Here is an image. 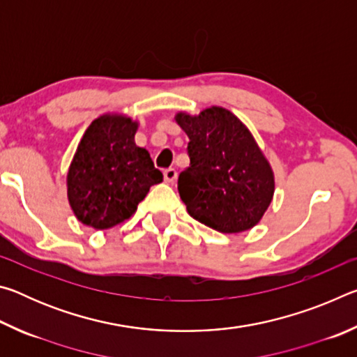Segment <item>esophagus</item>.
<instances>
[{
	"label": "esophagus",
	"instance_id": "obj_1",
	"mask_svg": "<svg viewBox=\"0 0 357 357\" xmlns=\"http://www.w3.org/2000/svg\"><path fill=\"white\" fill-rule=\"evenodd\" d=\"M164 178H165V183L173 184L178 178V172L174 170V168H168V170L164 172Z\"/></svg>",
	"mask_w": 357,
	"mask_h": 357
}]
</instances>
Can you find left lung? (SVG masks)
Segmentation results:
<instances>
[{
  "instance_id": "8db88e82",
  "label": "left lung",
  "mask_w": 357,
  "mask_h": 357,
  "mask_svg": "<svg viewBox=\"0 0 357 357\" xmlns=\"http://www.w3.org/2000/svg\"><path fill=\"white\" fill-rule=\"evenodd\" d=\"M174 119L190 140V165L178 179L187 213L225 234L255 227L273 202L275 179L247 126L217 105Z\"/></svg>"
}]
</instances>
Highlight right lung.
Masks as SVG:
<instances>
[{
	"instance_id": "1",
	"label": "right lung",
	"mask_w": 357,
	"mask_h": 357,
	"mask_svg": "<svg viewBox=\"0 0 357 357\" xmlns=\"http://www.w3.org/2000/svg\"><path fill=\"white\" fill-rule=\"evenodd\" d=\"M137 129L126 114L105 113L84 130L66 179L70 209L83 225H119L164 179L148 151L135 144Z\"/></svg>"
}]
</instances>
